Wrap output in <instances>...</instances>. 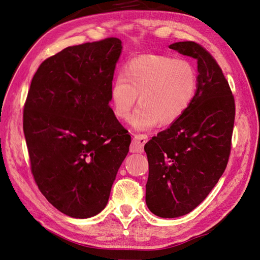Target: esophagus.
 I'll list each match as a JSON object with an SVG mask.
<instances>
[{
	"mask_svg": "<svg viewBox=\"0 0 260 260\" xmlns=\"http://www.w3.org/2000/svg\"><path fill=\"white\" fill-rule=\"evenodd\" d=\"M148 141L147 135L145 134H139V135H135V137L133 138L132 144H131V152L132 153H142L144 149V144Z\"/></svg>",
	"mask_w": 260,
	"mask_h": 260,
	"instance_id": "1",
	"label": "esophagus"
}]
</instances>
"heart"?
<instances>
[{
    "label": "heart",
    "mask_w": 260,
    "mask_h": 260,
    "mask_svg": "<svg viewBox=\"0 0 260 260\" xmlns=\"http://www.w3.org/2000/svg\"><path fill=\"white\" fill-rule=\"evenodd\" d=\"M198 87L194 66L185 60L163 54H142L131 60L112 82L113 114L126 120L139 95L131 124L147 131L158 123L168 126L178 121L192 105Z\"/></svg>",
    "instance_id": "obj_1"
}]
</instances>
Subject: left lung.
I'll return each instance as SVG.
<instances>
[{
	"label": "left lung",
	"instance_id": "8db88e82",
	"mask_svg": "<svg viewBox=\"0 0 260 260\" xmlns=\"http://www.w3.org/2000/svg\"><path fill=\"white\" fill-rule=\"evenodd\" d=\"M170 48L197 60L198 87L187 112L144 146L145 202L162 218L192 212L210 194L226 168L235 120L234 95L212 54L192 41Z\"/></svg>",
	"mask_w": 260,
	"mask_h": 260
}]
</instances>
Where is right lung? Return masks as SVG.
Instances as JSON below:
<instances>
[{"mask_svg": "<svg viewBox=\"0 0 260 260\" xmlns=\"http://www.w3.org/2000/svg\"><path fill=\"white\" fill-rule=\"evenodd\" d=\"M121 50L118 38L66 47L39 66L27 94L23 129L35 181L73 218L106 207L128 153L131 136L108 104Z\"/></svg>", "mask_w": 260, "mask_h": 260, "instance_id": "add662e5", "label": "right lung"}]
</instances>
